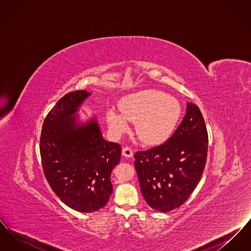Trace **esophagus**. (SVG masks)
Returning <instances> with one entry per match:
<instances>
[{
  "instance_id": "esophagus-1",
  "label": "esophagus",
  "mask_w": 251,
  "mask_h": 251,
  "mask_svg": "<svg viewBox=\"0 0 251 251\" xmlns=\"http://www.w3.org/2000/svg\"><path fill=\"white\" fill-rule=\"evenodd\" d=\"M122 154H123V156H125V157L131 158V157L133 156V152H132V150H131L130 147H125L122 150Z\"/></svg>"
}]
</instances>
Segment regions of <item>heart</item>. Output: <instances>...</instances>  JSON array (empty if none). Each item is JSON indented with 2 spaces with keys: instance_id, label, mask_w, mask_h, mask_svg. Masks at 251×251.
Masks as SVG:
<instances>
[{
  "instance_id": "obj_1",
  "label": "heart",
  "mask_w": 251,
  "mask_h": 251,
  "mask_svg": "<svg viewBox=\"0 0 251 251\" xmlns=\"http://www.w3.org/2000/svg\"><path fill=\"white\" fill-rule=\"evenodd\" d=\"M120 111L107 114L110 130L120 136L129 130V122H135V132L143 143H163L175 130L180 106L178 100L157 90H142L127 96L120 102Z\"/></svg>"
}]
</instances>
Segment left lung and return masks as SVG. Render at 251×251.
<instances>
[{"label":"left lung","instance_id":"8db88e82","mask_svg":"<svg viewBox=\"0 0 251 251\" xmlns=\"http://www.w3.org/2000/svg\"><path fill=\"white\" fill-rule=\"evenodd\" d=\"M208 151V132L200 108L187 102L186 114L166 143L134 154L144 199L167 213L185 202L201 178Z\"/></svg>","mask_w":251,"mask_h":251}]
</instances>
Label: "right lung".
<instances>
[{
    "label": "right lung",
    "instance_id": "right-lung-1",
    "mask_svg": "<svg viewBox=\"0 0 251 251\" xmlns=\"http://www.w3.org/2000/svg\"><path fill=\"white\" fill-rule=\"evenodd\" d=\"M90 94L77 90L61 98L43 122L39 144L50 188L62 202L82 213L106 205L113 192L111 173L121 155L120 144L103 139L95 118L77 122L75 113Z\"/></svg>",
    "mask_w": 251,
    "mask_h": 251
}]
</instances>
